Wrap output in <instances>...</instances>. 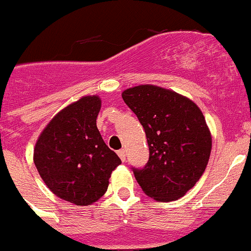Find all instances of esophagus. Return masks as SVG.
<instances>
[{
  "instance_id": "34e87169",
  "label": "esophagus",
  "mask_w": 251,
  "mask_h": 251,
  "mask_svg": "<svg viewBox=\"0 0 251 251\" xmlns=\"http://www.w3.org/2000/svg\"><path fill=\"white\" fill-rule=\"evenodd\" d=\"M117 153H118V156H120V158L122 159V162H125L126 161V151H125V150H120Z\"/></svg>"
}]
</instances>
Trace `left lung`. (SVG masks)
<instances>
[{"instance_id":"obj_1","label":"left lung","mask_w":251,"mask_h":251,"mask_svg":"<svg viewBox=\"0 0 251 251\" xmlns=\"http://www.w3.org/2000/svg\"><path fill=\"white\" fill-rule=\"evenodd\" d=\"M122 98L144 126L149 145L147 163L131 167L136 181L153 200L182 197L202 176L210 156L202 111L177 93L149 84L129 88Z\"/></svg>"}]
</instances>
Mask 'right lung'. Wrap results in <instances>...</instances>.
<instances>
[{
  "instance_id": "1",
  "label": "right lung",
  "mask_w": 251,
  "mask_h": 251,
  "mask_svg": "<svg viewBox=\"0 0 251 251\" xmlns=\"http://www.w3.org/2000/svg\"><path fill=\"white\" fill-rule=\"evenodd\" d=\"M98 97H84L61 110L36 143L33 162L49 190L76 205H89L105 195L121 159L97 128Z\"/></svg>"
}]
</instances>
